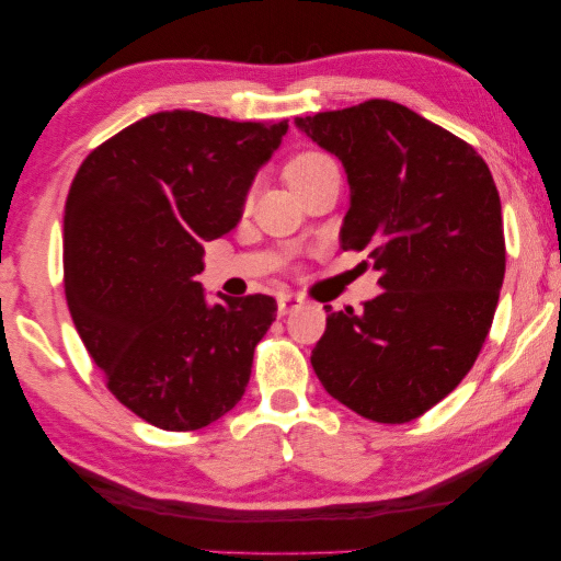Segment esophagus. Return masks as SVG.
<instances>
[{"label": "esophagus", "mask_w": 561, "mask_h": 561, "mask_svg": "<svg viewBox=\"0 0 561 561\" xmlns=\"http://www.w3.org/2000/svg\"><path fill=\"white\" fill-rule=\"evenodd\" d=\"M298 306H300V300L296 296H290V293H283V296H278V316H288Z\"/></svg>", "instance_id": "34e87169"}]
</instances>
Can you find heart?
<instances>
[{
  "mask_svg": "<svg viewBox=\"0 0 561 561\" xmlns=\"http://www.w3.org/2000/svg\"><path fill=\"white\" fill-rule=\"evenodd\" d=\"M330 167H335L333 161L328 159L325 153H318V151H308V153H298L296 159H293L288 167H286V179L293 186H298L300 181H306L310 176H316V173L325 171Z\"/></svg>",
  "mask_w": 561,
  "mask_h": 561,
  "instance_id": "obj_1",
  "label": "heart"
}]
</instances>
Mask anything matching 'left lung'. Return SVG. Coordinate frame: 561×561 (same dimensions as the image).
Masks as SVG:
<instances>
[{
	"label": "left lung",
	"mask_w": 561,
	"mask_h": 561,
	"mask_svg": "<svg viewBox=\"0 0 561 561\" xmlns=\"http://www.w3.org/2000/svg\"><path fill=\"white\" fill-rule=\"evenodd\" d=\"M296 126L343 161L341 245L367 251L382 288L363 310L325 308L310 363L357 415L410 422L462 382L492 328L507 261L497 186L470 144L388 99Z\"/></svg>",
	"instance_id": "8db88e82"
}]
</instances>
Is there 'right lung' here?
I'll return each mask as SVG.
<instances>
[{"instance_id": "add662e5", "label": "right lung", "mask_w": 561, "mask_h": 561, "mask_svg": "<svg viewBox=\"0 0 561 561\" xmlns=\"http://www.w3.org/2000/svg\"><path fill=\"white\" fill-rule=\"evenodd\" d=\"M288 122L159 112L96 146L64 208V290L106 388L171 433L201 430L243 398L275 298L208 306L204 243L241 220L255 173Z\"/></svg>"}]
</instances>
